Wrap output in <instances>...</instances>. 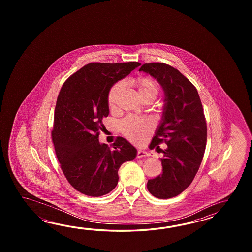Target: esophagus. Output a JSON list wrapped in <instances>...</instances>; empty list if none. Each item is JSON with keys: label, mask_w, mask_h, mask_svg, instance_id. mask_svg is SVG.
<instances>
[{"label": "esophagus", "mask_w": 252, "mask_h": 252, "mask_svg": "<svg viewBox=\"0 0 252 252\" xmlns=\"http://www.w3.org/2000/svg\"><path fill=\"white\" fill-rule=\"evenodd\" d=\"M149 155H150V154H149L147 151L139 150H138V153H137V158H143V157H148Z\"/></svg>", "instance_id": "esophagus-1"}]
</instances>
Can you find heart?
<instances>
[{"label":"heart","instance_id":"b5f03b06","mask_svg":"<svg viewBox=\"0 0 252 252\" xmlns=\"http://www.w3.org/2000/svg\"><path fill=\"white\" fill-rule=\"evenodd\" d=\"M131 85L137 89L139 97L145 100H155L158 93L159 86L154 79L148 76H140L131 81ZM124 84L118 82L113 85L108 94V104L111 109H115L124 92ZM122 133L134 143H142L153 129V124L149 119L138 118L128 116L120 124Z\"/></svg>","mask_w":252,"mask_h":252}]
</instances>
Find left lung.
Instances as JSON below:
<instances>
[{"mask_svg": "<svg viewBox=\"0 0 252 252\" xmlns=\"http://www.w3.org/2000/svg\"><path fill=\"white\" fill-rule=\"evenodd\" d=\"M139 71L151 75L162 86L165 100L163 114L150 150H162L163 173L147 184L157 198L175 197L190 186L204 158L207 126L198 92L178 70L164 63L142 64Z\"/></svg>", "mask_w": 252, "mask_h": 252, "instance_id": "8db88e82", "label": "left lung"}]
</instances>
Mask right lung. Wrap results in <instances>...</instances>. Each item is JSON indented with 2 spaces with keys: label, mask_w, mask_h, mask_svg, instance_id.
<instances>
[{
  "label": "right lung",
  "mask_w": 252,
  "mask_h": 252,
  "mask_svg": "<svg viewBox=\"0 0 252 252\" xmlns=\"http://www.w3.org/2000/svg\"><path fill=\"white\" fill-rule=\"evenodd\" d=\"M140 65L139 62L90 63L65 81L59 92L52 141L64 177L73 188L98 197L113 191L118 170L133 160L137 150L117 137L113 149L100 143L102 119L109 114L111 87Z\"/></svg>",
  "instance_id": "obj_1"
}]
</instances>
